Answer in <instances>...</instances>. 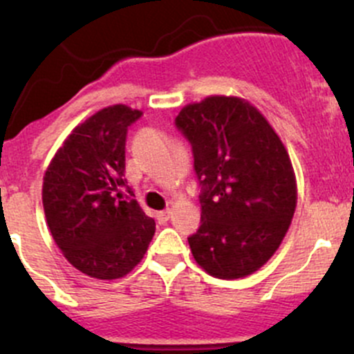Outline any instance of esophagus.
Listing matches in <instances>:
<instances>
[{"label": "esophagus", "mask_w": 354, "mask_h": 354, "mask_svg": "<svg viewBox=\"0 0 354 354\" xmlns=\"http://www.w3.org/2000/svg\"><path fill=\"white\" fill-rule=\"evenodd\" d=\"M169 216H171V210L169 209L160 210V212L156 214V217H157V221H159V224H166L167 219H169Z\"/></svg>", "instance_id": "obj_1"}]
</instances>
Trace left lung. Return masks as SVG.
<instances>
[{"mask_svg": "<svg viewBox=\"0 0 354 354\" xmlns=\"http://www.w3.org/2000/svg\"><path fill=\"white\" fill-rule=\"evenodd\" d=\"M176 127L202 187V223L188 238L195 262L219 279L250 276L279 248L296 209L286 147L255 106L233 95L185 106Z\"/></svg>", "mask_w": 354, "mask_h": 354, "instance_id": "1", "label": "left lung"}]
</instances>
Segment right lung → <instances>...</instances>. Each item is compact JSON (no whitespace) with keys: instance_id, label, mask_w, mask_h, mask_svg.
<instances>
[{"instance_id":"1","label":"right lung","mask_w":354,"mask_h":354,"mask_svg":"<svg viewBox=\"0 0 354 354\" xmlns=\"http://www.w3.org/2000/svg\"><path fill=\"white\" fill-rule=\"evenodd\" d=\"M140 116L124 104L97 111L73 128L44 174L49 231L68 262L95 279L131 272L156 233L154 219L120 192L127 131Z\"/></svg>"}]
</instances>
